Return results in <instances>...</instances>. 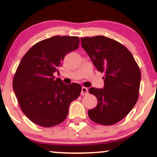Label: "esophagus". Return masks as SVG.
<instances>
[{
  "instance_id": "obj_1",
  "label": "esophagus",
  "mask_w": 157,
  "mask_h": 157,
  "mask_svg": "<svg viewBox=\"0 0 157 157\" xmlns=\"http://www.w3.org/2000/svg\"><path fill=\"white\" fill-rule=\"evenodd\" d=\"M88 94V89L87 88L84 87V86H82V89H81V94L82 95H86Z\"/></svg>"
}]
</instances>
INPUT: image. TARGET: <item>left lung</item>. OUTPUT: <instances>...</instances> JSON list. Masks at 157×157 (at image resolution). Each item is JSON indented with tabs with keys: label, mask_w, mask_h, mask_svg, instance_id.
I'll return each mask as SVG.
<instances>
[{
	"label": "left lung",
	"mask_w": 157,
	"mask_h": 157,
	"mask_svg": "<svg viewBox=\"0 0 157 157\" xmlns=\"http://www.w3.org/2000/svg\"><path fill=\"white\" fill-rule=\"evenodd\" d=\"M81 44L101 73L103 89L90 88L97 105L88 111L96 123L111 125L125 117L138 100L141 72L132 54L125 46L105 36L81 37Z\"/></svg>",
	"instance_id": "obj_1"
}]
</instances>
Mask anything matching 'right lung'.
Here are the masks:
<instances>
[{"label": "right lung", "instance_id": "obj_1", "mask_svg": "<svg viewBox=\"0 0 157 157\" xmlns=\"http://www.w3.org/2000/svg\"><path fill=\"white\" fill-rule=\"evenodd\" d=\"M79 44L78 37L54 36L34 45L21 59L12 86L23 113L36 125H59L66 120L71 102L80 96V84L66 85L53 75Z\"/></svg>", "mask_w": 157, "mask_h": 157}]
</instances>
